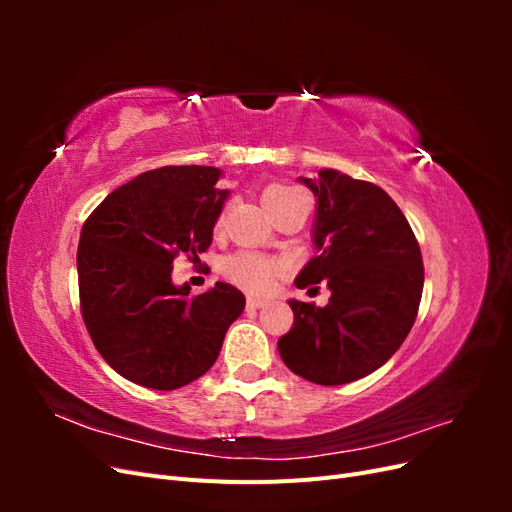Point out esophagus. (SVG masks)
Here are the masks:
<instances>
[{
    "mask_svg": "<svg viewBox=\"0 0 512 512\" xmlns=\"http://www.w3.org/2000/svg\"><path fill=\"white\" fill-rule=\"evenodd\" d=\"M265 305H267V301H265V299L247 297V307H252V309H260V307H265Z\"/></svg>",
    "mask_w": 512,
    "mask_h": 512,
    "instance_id": "obj_1",
    "label": "esophagus"
}]
</instances>
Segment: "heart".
Wrapping results in <instances>:
<instances>
[{
	"label": "heart",
	"mask_w": 512,
	"mask_h": 512,
	"mask_svg": "<svg viewBox=\"0 0 512 512\" xmlns=\"http://www.w3.org/2000/svg\"><path fill=\"white\" fill-rule=\"evenodd\" d=\"M299 196H305V194L297 188H292V185H269L265 194H262V203H265L267 211L273 215L277 209L286 207ZM222 226H224V215H220L215 228H222ZM284 269H286L284 260L265 256V254H256V252H237L226 260V275L230 280L237 286H241L243 290H250L256 294L271 292L275 288L277 277L284 273Z\"/></svg>",
	"instance_id": "obj_1"
}]
</instances>
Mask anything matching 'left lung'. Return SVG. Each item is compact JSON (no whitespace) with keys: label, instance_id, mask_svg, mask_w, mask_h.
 Listing matches in <instances>:
<instances>
[{"label":"left lung","instance_id":"1","mask_svg":"<svg viewBox=\"0 0 512 512\" xmlns=\"http://www.w3.org/2000/svg\"><path fill=\"white\" fill-rule=\"evenodd\" d=\"M318 198V256L299 273L297 288L324 282V307L288 301L292 329L280 337L282 361L322 386L365 378L404 344L421 303V247L395 200L378 185L339 170L299 177Z\"/></svg>","mask_w":512,"mask_h":512}]
</instances>
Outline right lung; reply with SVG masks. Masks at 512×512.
<instances>
[{"label":"right lung","instance_id":"obj_1","mask_svg":"<svg viewBox=\"0 0 512 512\" xmlns=\"http://www.w3.org/2000/svg\"><path fill=\"white\" fill-rule=\"evenodd\" d=\"M213 166H162L108 194L81 230L76 269L85 327L119 376L175 391L209 371L245 297L215 282L198 297L170 280L179 254L213 239L228 190Z\"/></svg>","mask_w":512,"mask_h":512}]
</instances>
